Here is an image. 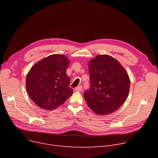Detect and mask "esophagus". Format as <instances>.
Segmentation results:
<instances>
[{"label":"esophagus","instance_id":"34e87169","mask_svg":"<svg viewBox=\"0 0 158 158\" xmlns=\"http://www.w3.org/2000/svg\"><path fill=\"white\" fill-rule=\"evenodd\" d=\"M82 90V85H79L76 88V91L77 92H80Z\"/></svg>","mask_w":158,"mask_h":158}]
</instances>
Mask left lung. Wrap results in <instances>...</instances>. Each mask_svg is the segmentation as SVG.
Wrapping results in <instances>:
<instances>
[{
  "label": "left lung",
  "instance_id": "1",
  "mask_svg": "<svg viewBox=\"0 0 158 158\" xmlns=\"http://www.w3.org/2000/svg\"><path fill=\"white\" fill-rule=\"evenodd\" d=\"M89 89L84 93L88 106L99 115L118 110L126 101L130 81L124 67L114 58L99 55L89 63Z\"/></svg>",
  "mask_w": 158,
  "mask_h": 158
}]
</instances>
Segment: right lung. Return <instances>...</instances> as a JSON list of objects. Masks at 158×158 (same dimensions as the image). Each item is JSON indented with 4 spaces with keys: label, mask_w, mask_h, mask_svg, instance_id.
Returning <instances> with one entry per match:
<instances>
[{
    "label": "right lung",
    "mask_w": 158,
    "mask_h": 158,
    "mask_svg": "<svg viewBox=\"0 0 158 158\" xmlns=\"http://www.w3.org/2000/svg\"><path fill=\"white\" fill-rule=\"evenodd\" d=\"M69 60L66 56L53 54L37 62L26 78L27 91L34 103L46 110L62 105L73 93L66 74Z\"/></svg>",
    "instance_id": "1"
}]
</instances>
